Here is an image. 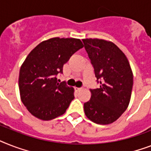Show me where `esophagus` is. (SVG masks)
I'll return each mask as SVG.
<instances>
[{"label": "esophagus", "instance_id": "34e87169", "mask_svg": "<svg viewBox=\"0 0 151 151\" xmlns=\"http://www.w3.org/2000/svg\"><path fill=\"white\" fill-rule=\"evenodd\" d=\"M74 90H75V91H80L81 90V88H77V87H75V88H74Z\"/></svg>", "mask_w": 151, "mask_h": 151}]
</instances>
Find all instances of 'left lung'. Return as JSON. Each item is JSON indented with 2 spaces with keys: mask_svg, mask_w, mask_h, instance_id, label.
<instances>
[{
  "mask_svg": "<svg viewBox=\"0 0 151 151\" xmlns=\"http://www.w3.org/2000/svg\"><path fill=\"white\" fill-rule=\"evenodd\" d=\"M82 41L100 81V88L90 90L91 96L84 104V113L97 124H111L122 116L130 101L133 84L130 64L112 42L100 39Z\"/></svg>",
  "mask_w": 151,
  "mask_h": 151,
  "instance_id": "obj_1",
  "label": "left lung"
}]
</instances>
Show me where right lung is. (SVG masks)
I'll use <instances>...</instances> for the list:
<instances>
[{"mask_svg":"<svg viewBox=\"0 0 151 151\" xmlns=\"http://www.w3.org/2000/svg\"><path fill=\"white\" fill-rule=\"evenodd\" d=\"M83 46L79 39L55 37L29 52L21 66L18 86L21 100L32 116L48 121L65 113L74 99V89L58 83L56 75Z\"/></svg>","mask_w":151,"mask_h":151,"instance_id":"right-lung-1","label":"right lung"}]
</instances>
